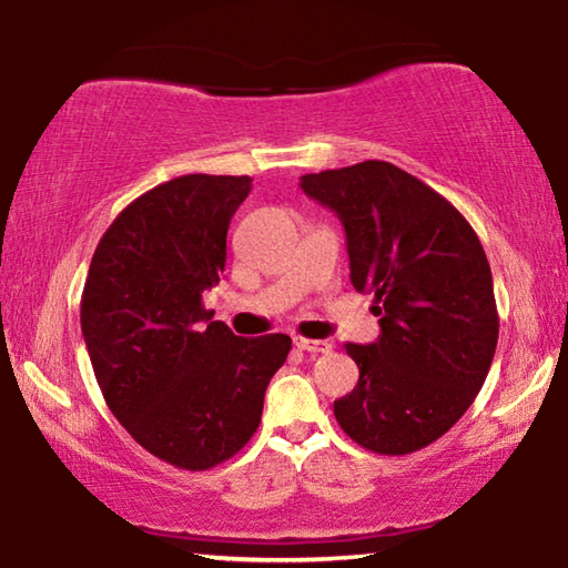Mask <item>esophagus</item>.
<instances>
[{"label":"esophagus","instance_id":"esophagus-1","mask_svg":"<svg viewBox=\"0 0 568 568\" xmlns=\"http://www.w3.org/2000/svg\"><path fill=\"white\" fill-rule=\"evenodd\" d=\"M293 344H295V348L308 351V354H326V351H331L328 341H321V338H303V336H295Z\"/></svg>","mask_w":568,"mask_h":568}]
</instances>
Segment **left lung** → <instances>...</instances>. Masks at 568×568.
Wrapping results in <instances>:
<instances>
[{"label": "left lung", "mask_w": 568, "mask_h": 568, "mask_svg": "<svg viewBox=\"0 0 568 568\" xmlns=\"http://www.w3.org/2000/svg\"><path fill=\"white\" fill-rule=\"evenodd\" d=\"M301 189L344 222L351 283L374 293L382 326L374 344H346L358 384L333 414L372 453H417L463 417L493 364L485 250L443 194L389 161L305 174Z\"/></svg>", "instance_id": "8db88e82"}]
</instances>
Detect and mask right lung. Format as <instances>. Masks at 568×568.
I'll return each mask as SVG.
<instances>
[{"mask_svg": "<svg viewBox=\"0 0 568 568\" xmlns=\"http://www.w3.org/2000/svg\"><path fill=\"white\" fill-rule=\"evenodd\" d=\"M250 186L212 174L154 186L105 230L85 277L80 328L108 409L182 470H210L250 443L291 351L285 333L235 336L202 303Z\"/></svg>", "mask_w": 568, "mask_h": 568, "instance_id": "obj_1", "label": "right lung"}]
</instances>
